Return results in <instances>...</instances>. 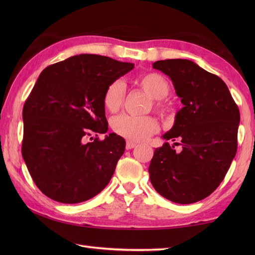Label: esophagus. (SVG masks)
<instances>
[{"label": "esophagus", "instance_id": "obj_1", "mask_svg": "<svg viewBox=\"0 0 255 255\" xmlns=\"http://www.w3.org/2000/svg\"><path fill=\"white\" fill-rule=\"evenodd\" d=\"M134 147H136V143H134V142H132V141H127L126 142V149L127 150H130Z\"/></svg>", "mask_w": 255, "mask_h": 255}]
</instances>
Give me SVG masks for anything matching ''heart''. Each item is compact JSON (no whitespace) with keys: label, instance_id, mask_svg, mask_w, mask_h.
I'll return each instance as SVG.
<instances>
[{"label":"heart","instance_id":"heart-1","mask_svg":"<svg viewBox=\"0 0 255 255\" xmlns=\"http://www.w3.org/2000/svg\"><path fill=\"white\" fill-rule=\"evenodd\" d=\"M138 84L145 93L153 99L156 112L166 115L171 111V104L164 97L170 93L171 86L163 75L148 73L138 79ZM125 85L122 81H115L107 86L103 103L108 112L116 113L124 104ZM112 128L119 136L132 141H141L158 131L159 125L151 116L136 117L131 115H119L112 121Z\"/></svg>","mask_w":255,"mask_h":255}]
</instances>
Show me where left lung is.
Returning <instances> with one entry per match:
<instances>
[{"mask_svg":"<svg viewBox=\"0 0 255 255\" xmlns=\"http://www.w3.org/2000/svg\"><path fill=\"white\" fill-rule=\"evenodd\" d=\"M153 68L169 75L183 108L163 134L174 144L165 142L154 150L150 181L171 202L196 203L220 185L235 158L239 108L223 80L191 60L167 59Z\"/></svg>","mask_w":255,"mask_h":255,"instance_id":"1","label":"left lung"}]
</instances>
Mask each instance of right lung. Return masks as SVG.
<instances>
[{
    "mask_svg": "<svg viewBox=\"0 0 255 255\" xmlns=\"http://www.w3.org/2000/svg\"><path fill=\"white\" fill-rule=\"evenodd\" d=\"M97 55H79L44 69L23 108L21 154L37 187L63 204L85 202L110 183L125 139L106 133L103 97L133 69Z\"/></svg>",
    "mask_w": 255,
    "mask_h": 255,
    "instance_id": "add662e5",
    "label": "right lung"
}]
</instances>
